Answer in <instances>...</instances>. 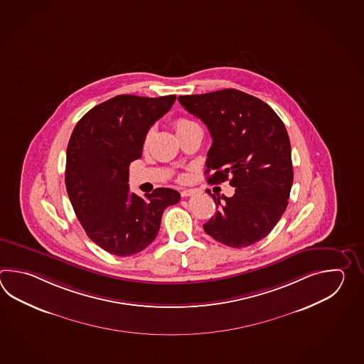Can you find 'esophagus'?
<instances>
[{
  "mask_svg": "<svg viewBox=\"0 0 364 364\" xmlns=\"http://www.w3.org/2000/svg\"><path fill=\"white\" fill-rule=\"evenodd\" d=\"M193 193H195V190H193V188H186V190H182L181 195H182L183 198H188V196H191Z\"/></svg>",
  "mask_w": 364,
  "mask_h": 364,
  "instance_id": "34e87169",
  "label": "esophagus"
}]
</instances>
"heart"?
<instances>
[{"label":"heart","mask_w":364,"mask_h":364,"mask_svg":"<svg viewBox=\"0 0 364 364\" xmlns=\"http://www.w3.org/2000/svg\"><path fill=\"white\" fill-rule=\"evenodd\" d=\"M196 126H198V124L193 122V121H190V119H187V118H178V119H176V122H174V129H176L177 134L181 132H185V130H188V129L196 127Z\"/></svg>","instance_id":"heart-1"}]
</instances>
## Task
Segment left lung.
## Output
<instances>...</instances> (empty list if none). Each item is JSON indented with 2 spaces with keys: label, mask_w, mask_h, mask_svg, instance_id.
I'll return each instance as SVG.
<instances>
[{
  "label": "left lung",
  "mask_w": 364,
  "mask_h": 364,
  "mask_svg": "<svg viewBox=\"0 0 364 364\" xmlns=\"http://www.w3.org/2000/svg\"><path fill=\"white\" fill-rule=\"evenodd\" d=\"M183 108L212 136L205 173L209 183L229 179L232 198H216V215L204 232L229 247H247L267 237L287 207L293 185L287 127L264 101L238 90L179 96Z\"/></svg>",
  "instance_id": "8db88e82"
}]
</instances>
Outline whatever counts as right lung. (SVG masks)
Instances as JSON below:
<instances>
[{
  "mask_svg": "<svg viewBox=\"0 0 364 364\" xmlns=\"http://www.w3.org/2000/svg\"><path fill=\"white\" fill-rule=\"evenodd\" d=\"M176 97L118 95L87 112L70 136L65 182L71 205L90 240L112 255L149 246L164 209L181 199L173 188H156L143 199L129 187L130 164L141 157L148 130Z\"/></svg>",
  "mask_w": 364,
  "mask_h": 364,
  "instance_id": "right-lung-1",
  "label": "right lung"
}]
</instances>
